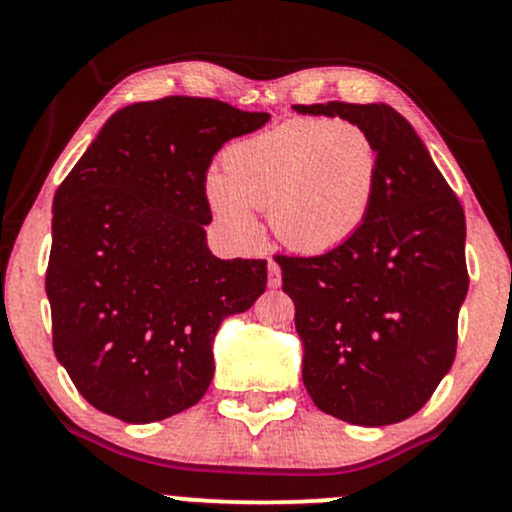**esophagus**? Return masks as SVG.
I'll use <instances>...</instances> for the list:
<instances>
[{
  "label": "esophagus",
  "instance_id": "34e87169",
  "mask_svg": "<svg viewBox=\"0 0 512 512\" xmlns=\"http://www.w3.org/2000/svg\"><path fill=\"white\" fill-rule=\"evenodd\" d=\"M267 269H269V276H267L269 289H279V286H281V267L274 260H269Z\"/></svg>",
  "mask_w": 512,
  "mask_h": 512
}]
</instances>
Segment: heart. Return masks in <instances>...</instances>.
<instances>
[{"mask_svg":"<svg viewBox=\"0 0 512 512\" xmlns=\"http://www.w3.org/2000/svg\"><path fill=\"white\" fill-rule=\"evenodd\" d=\"M378 175V146L361 125L296 117L228 146L223 175L209 173L204 192L231 238L252 243V211H269V226L286 248L317 255L366 223Z\"/></svg>","mask_w":512,"mask_h":512,"instance_id":"heart-1","label":"heart"}]
</instances>
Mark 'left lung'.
I'll list each match as a JSON object with an SVG mask.
<instances>
[{
    "instance_id": "obj_1",
    "label": "left lung",
    "mask_w": 512,
    "mask_h": 512,
    "mask_svg": "<svg viewBox=\"0 0 512 512\" xmlns=\"http://www.w3.org/2000/svg\"><path fill=\"white\" fill-rule=\"evenodd\" d=\"M373 137L378 190L368 219L320 257H276L296 305L303 385L315 407L354 426L409 419L448 375L467 298V223L416 129L387 103L293 105Z\"/></svg>"
}]
</instances>
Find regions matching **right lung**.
<instances>
[{"label": "right lung", "instance_id": "obj_1", "mask_svg": "<svg viewBox=\"0 0 512 512\" xmlns=\"http://www.w3.org/2000/svg\"><path fill=\"white\" fill-rule=\"evenodd\" d=\"M267 122L214 98L132 103L57 187L52 349L91 407L151 424L204 397L221 322L267 289V262L209 250L204 182L223 144Z\"/></svg>", "mask_w": 512, "mask_h": 512}]
</instances>
